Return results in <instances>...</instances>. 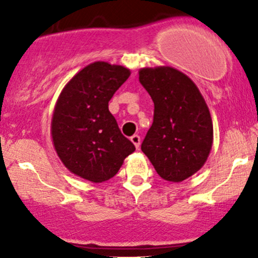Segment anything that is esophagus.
<instances>
[{
  "label": "esophagus",
  "mask_w": 258,
  "mask_h": 258,
  "mask_svg": "<svg viewBox=\"0 0 258 258\" xmlns=\"http://www.w3.org/2000/svg\"><path fill=\"white\" fill-rule=\"evenodd\" d=\"M131 141L132 144L136 146V148H140V144H141V137H140V135H134V136H131Z\"/></svg>",
  "instance_id": "1"
}]
</instances>
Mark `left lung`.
Instances as JSON below:
<instances>
[{
  "label": "left lung",
  "mask_w": 258,
  "mask_h": 258,
  "mask_svg": "<svg viewBox=\"0 0 258 258\" xmlns=\"http://www.w3.org/2000/svg\"><path fill=\"white\" fill-rule=\"evenodd\" d=\"M139 80L155 105L142 152L163 179L183 181L210 155L213 127L209 107L191 79L172 67L142 69Z\"/></svg>",
  "instance_id": "8db88e82"
}]
</instances>
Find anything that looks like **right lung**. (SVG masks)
<instances>
[{
	"mask_svg": "<svg viewBox=\"0 0 258 258\" xmlns=\"http://www.w3.org/2000/svg\"><path fill=\"white\" fill-rule=\"evenodd\" d=\"M130 70L107 62L88 64L59 95L52 117L57 155L75 175L103 182L118 172L136 147L121 134L108 102Z\"/></svg>",
	"mask_w": 258,
	"mask_h": 258,
	"instance_id": "obj_1",
	"label": "right lung"
}]
</instances>
